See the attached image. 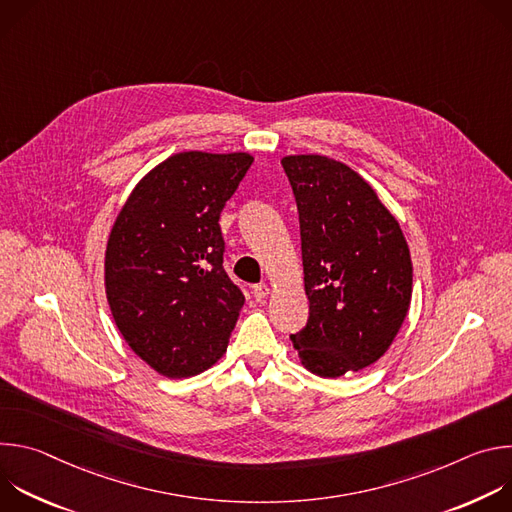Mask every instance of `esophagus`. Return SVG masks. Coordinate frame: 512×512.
<instances>
[{
  "instance_id": "1",
  "label": "esophagus",
  "mask_w": 512,
  "mask_h": 512,
  "mask_svg": "<svg viewBox=\"0 0 512 512\" xmlns=\"http://www.w3.org/2000/svg\"><path fill=\"white\" fill-rule=\"evenodd\" d=\"M253 296H255V300H265L267 296H269V285H265V283H257V285H253Z\"/></svg>"
}]
</instances>
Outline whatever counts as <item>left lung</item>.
I'll return each mask as SVG.
<instances>
[{"instance_id":"obj_1","label":"left lung","mask_w":512,"mask_h":512,"mask_svg":"<svg viewBox=\"0 0 512 512\" xmlns=\"http://www.w3.org/2000/svg\"><path fill=\"white\" fill-rule=\"evenodd\" d=\"M300 212L308 324L291 334L304 367L342 377L377 362L411 304L413 267L397 218L369 182L326 156L281 160Z\"/></svg>"}]
</instances>
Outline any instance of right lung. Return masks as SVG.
<instances>
[{"instance_id": "right-lung-1", "label": "right lung", "mask_w": 512, "mask_h": 512, "mask_svg": "<svg viewBox=\"0 0 512 512\" xmlns=\"http://www.w3.org/2000/svg\"><path fill=\"white\" fill-rule=\"evenodd\" d=\"M253 164L249 154L182 152L127 198L105 251L113 320L131 350L170 379L221 358L245 304L223 267L218 218Z\"/></svg>"}]
</instances>
